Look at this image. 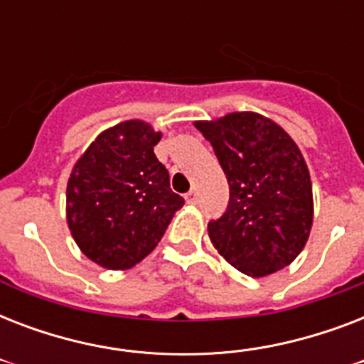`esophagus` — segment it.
<instances>
[{"instance_id":"34e87169","label":"esophagus","mask_w":364,"mask_h":364,"mask_svg":"<svg viewBox=\"0 0 364 364\" xmlns=\"http://www.w3.org/2000/svg\"><path fill=\"white\" fill-rule=\"evenodd\" d=\"M185 198H187V202L188 204H196V202H198V193H196V191H191V193H187V196H185Z\"/></svg>"}]
</instances>
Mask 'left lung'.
I'll return each instance as SVG.
<instances>
[{"instance_id": "left-lung-1", "label": "left lung", "mask_w": 364, "mask_h": 364, "mask_svg": "<svg viewBox=\"0 0 364 364\" xmlns=\"http://www.w3.org/2000/svg\"><path fill=\"white\" fill-rule=\"evenodd\" d=\"M196 128L211 143L230 188L225 213L208 223L211 243L247 276L291 264L314 219L310 173L296 143L257 113H230Z\"/></svg>"}]
</instances>
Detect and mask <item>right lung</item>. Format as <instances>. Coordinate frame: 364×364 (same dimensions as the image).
<instances>
[{"instance_id":"right-lung-1","label":"right lung","mask_w":364,"mask_h":364,"mask_svg":"<svg viewBox=\"0 0 364 364\" xmlns=\"http://www.w3.org/2000/svg\"><path fill=\"white\" fill-rule=\"evenodd\" d=\"M159 141V132L145 122H121L100 134L71 171L68 225L96 264L109 270L137 264L185 204L154 156Z\"/></svg>"}]
</instances>
